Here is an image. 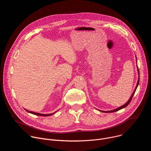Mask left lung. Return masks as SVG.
Returning <instances> with one entry per match:
<instances>
[{"mask_svg": "<svg viewBox=\"0 0 151 151\" xmlns=\"http://www.w3.org/2000/svg\"><path fill=\"white\" fill-rule=\"evenodd\" d=\"M137 70H138V72H139V69H137ZM139 83V79H138V81H137V85H136V88H135V90H134V92L133 93V94H132V96L130 97V98L129 99V100H128V101H127L125 104H124V105H122V106H120V107H118L117 109H114V110H112V111H101V112H106V113H107V112H109V113H111V112H114L118 111H119V110H120V109H122L124 108V107H125L126 106H127L129 104V103H130L131 100H132V98H133V96H134V93H135V92H136V89H137V87H138Z\"/></svg>", "mask_w": 151, "mask_h": 151, "instance_id": "8db88e82", "label": "left lung"}]
</instances>
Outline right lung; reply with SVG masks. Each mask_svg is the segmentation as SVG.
<instances>
[{"mask_svg": "<svg viewBox=\"0 0 151 151\" xmlns=\"http://www.w3.org/2000/svg\"><path fill=\"white\" fill-rule=\"evenodd\" d=\"M27 112H29V113H30V114H33V115H38V116H50V115H53L54 113H55L56 112H54V113H52V114H39V113H36V112H32V111H28V110H26V109H25Z\"/></svg>", "mask_w": 151, "mask_h": 151, "instance_id": "add662e5", "label": "right lung"}]
</instances>
